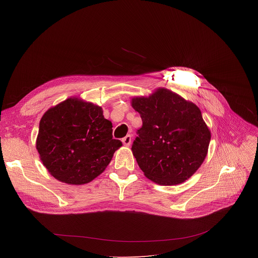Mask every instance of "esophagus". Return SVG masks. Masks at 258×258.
<instances>
[{
	"mask_svg": "<svg viewBox=\"0 0 258 258\" xmlns=\"http://www.w3.org/2000/svg\"><path fill=\"white\" fill-rule=\"evenodd\" d=\"M122 143H123V145H124L125 147H130L131 144H132V136H131V135H127L126 137H124V138L122 139Z\"/></svg>",
	"mask_w": 258,
	"mask_h": 258,
	"instance_id": "esophagus-1",
	"label": "esophagus"
}]
</instances>
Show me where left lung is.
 <instances>
[{
    "mask_svg": "<svg viewBox=\"0 0 258 258\" xmlns=\"http://www.w3.org/2000/svg\"><path fill=\"white\" fill-rule=\"evenodd\" d=\"M131 104L143 121L132 151L145 176L161 186L190 178L203 163L211 138L198 106L164 88L134 97Z\"/></svg>",
    "mask_w": 258,
    "mask_h": 258,
    "instance_id": "left-lung-1",
    "label": "left lung"
}]
</instances>
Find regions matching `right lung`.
Returning a JSON list of instances; mask_svg holds the SVG:
<instances>
[{
  "mask_svg": "<svg viewBox=\"0 0 258 258\" xmlns=\"http://www.w3.org/2000/svg\"><path fill=\"white\" fill-rule=\"evenodd\" d=\"M122 146L102 107L70 97L44 113L35 148L49 173L68 185H85L100 175Z\"/></svg>",
  "mask_w": 258,
  "mask_h": 258,
  "instance_id": "obj_1",
  "label": "right lung"
}]
</instances>
